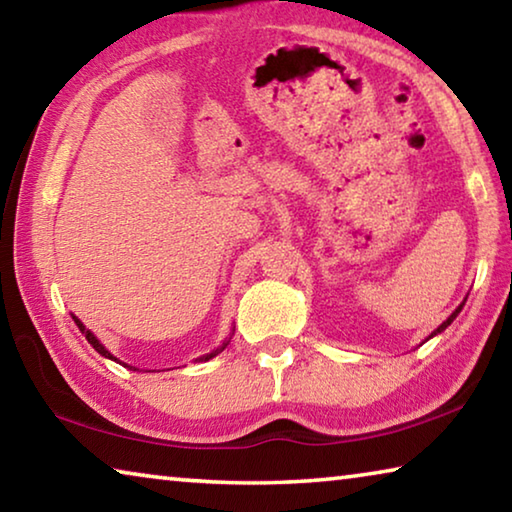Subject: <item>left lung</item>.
Returning a JSON list of instances; mask_svg holds the SVG:
<instances>
[{"label":"left lung","instance_id":"left-lung-1","mask_svg":"<svg viewBox=\"0 0 512 512\" xmlns=\"http://www.w3.org/2000/svg\"><path fill=\"white\" fill-rule=\"evenodd\" d=\"M463 305H465V302H463ZM463 305H458V307H456V311H454V314H452V316H449V318L445 320V323H443V325H440L438 329H433V334H431V336H436V334H440V332H445V329H447L449 325H452V323H454V318H456L458 314H461V309H463ZM431 336H429V339H431Z\"/></svg>","mask_w":512,"mask_h":512}]
</instances>
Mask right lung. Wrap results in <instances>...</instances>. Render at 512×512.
Returning a JSON list of instances; mask_svg holds the SVG:
<instances>
[{"instance_id":"add662e5","label":"right lung","mask_w":512,"mask_h":512,"mask_svg":"<svg viewBox=\"0 0 512 512\" xmlns=\"http://www.w3.org/2000/svg\"><path fill=\"white\" fill-rule=\"evenodd\" d=\"M74 318V323L76 325H79V329H81V332L85 334V339H88V343L92 345V348L94 350H97L99 354H101V357H106V359H112V361H119V359H115V357H112V354L106 350V348H103V345H101V341L97 339V336H94L92 332H90V329H85V325L81 323V320L79 318H76V316H72ZM225 345H228V341H225L223 345H221V348H216L214 352H210V354H205V357H201V361H210L212 357H216V354H219V352H223L225 350ZM121 363V361H119ZM124 366H126V363H124ZM126 368H133V366H126ZM133 370H137V368H133Z\"/></svg>"}]
</instances>
